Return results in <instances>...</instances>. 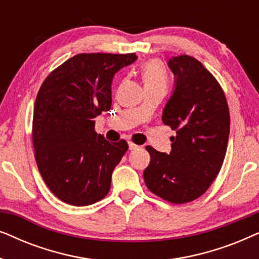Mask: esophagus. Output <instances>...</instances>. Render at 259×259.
<instances>
[{
    "mask_svg": "<svg viewBox=\"0 0 259 259\" xmlns=\"http://www.w3.org/2000/svg\"><path fill=\"white\" fill-rule=\"evenodd\" d=\"M128 148L131 151H134V150H137V148H139V146H138V145H136V144H133V143H128Z\"/></svg>",
    "mask_w": 259,
    "mask_h": 259,
    "instance_id": "obj_1",
    "label": "esophagus"
}]
</instances>
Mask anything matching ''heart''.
<instances>
[{"instance_id":"1","label":"heart","mask_w":259,"mask_h":259,"mask_svg":"<svg viewBox=\"0 0 259 259\" xmlns=\"http://www.w3.org/2000/svg\"><path fill=\"white\" fill-rule=\"evenodd\" d=\"M141 79L145 88H164L168 84V74L165 66L159 60L152 59L143 63L140 68Z\"/></svg>"}]
</instances>
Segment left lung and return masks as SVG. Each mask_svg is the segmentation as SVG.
<instances>
[{
    "instance_id": "obj_1",
    "label": "left lung",
    "mask_w": 259,
    "mask_h": 259,
    "mask_svg": "<svg viewBox=\"0 0 259 259\" xmlns=\"http://www.w3.org/2000/svg\"><path fill=\"white\" fill-rule=\"evenodd\" d=\"M175 75L161 120L176 131L168 154L147 146L150 164L144 171L152 193L184 204L207 191L221 171L228 147L230 114L224 92L213 75L194 58L169 59Z\"/></svg>"
}]
</instances>
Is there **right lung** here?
Returning a JSON list of instances; mask_svg holds the SVG:
<instances>
[{"label": "right lung", "mask_w": 259, "mask_h": 259, "mask_svg": "<svg viewBox=\"0 0 259 259\" xmlns=\"http://www.w3.org/2000/svg\"><path fill=\"white\" fill-rule=\"evenodd\" d=\"M136 54H79L49 74L34 106L33 144L49 190L74 206L107 196L113 169L128 150L95 132V118L112 106V82Z\"/></svg>", "instance_id": "right-lung-1"}]
</instances>
